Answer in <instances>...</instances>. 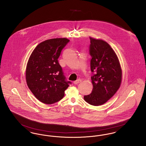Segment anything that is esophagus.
<instances>
[{
  "mask_svg": "<svg viewBox=\"0 0 146 146\" xmlns=\"http://www.w3.org/2000/svg\"><path fill=\"white\" fill-rule=\"evenodd\" d=\"M81 82H82V80H81V79H77V80L74 81L73 83H74V84H77L78 83H80Z\"/></svg>",
  "mask_w": 146,
  "mask_h": 146,
  "instance_id": "1",
  "label": "esophagus"
}]
</instances>
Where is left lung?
<instances>
[{"label": "left lung", "instance_id": "left-lung-1", "mask_svg": "<svg viewBox=\"0 0 146 146\" xmlns=\"http://www.w3.org/2000/svg\"><path fill=\"white\" fill-rule=\"evenodd\" d=\"M89 54L93 88L85 95L86 102L99 106L107 102L120 88L122 70L120 62L111 46L102 40L90 37Z\"/></svg>", "mask_w": 146, "mask_h": 146}]
</instances>
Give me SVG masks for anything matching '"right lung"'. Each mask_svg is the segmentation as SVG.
Listing matches in <instances>:
<instances>
[{
  "label": "right lung",
  "instance_id": "add662e5",
  "mask_svg": "<svg viewBox=\"0 0 146 146\" xmlns=\"http://www.w3.org/2000/svg\"><path fill=\"white\" fill-rule=\"evenodd\" d=\"M69 42L66 38L47 40L38 44L27 64L26 83L42 103L52 104L61 100L71 82L66 80L58 59Z\"/></svg>",
  "mask_w": 146,
  "mask_h": 146
}]
</instances>
